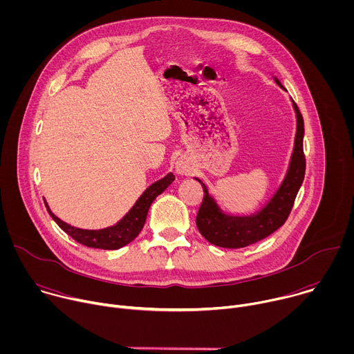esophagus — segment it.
<instances>
[{
	"label": "esophagus",
	"instance_id": "1",
	"mask_svg": "<svg viewBox=\"0 0 354 354\" xmlns=\"http://www.w3.org/2000/svg\"><path fill=\"white\" fill-rule=\"evenodd\" d=\"M175 171H176V174L180 175V176H189V175L192 174L190 164H189L187 160H185V158H179V160L176 161Z\"/></svg>",
	"mask_w": 354,
	"mask_h": 354
}]
</instances>
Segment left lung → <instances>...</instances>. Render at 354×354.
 Returning <instances> with one entry per match:
<instances>
[{"mask_svg":"<svg viewBox=\"0 0 354 354\" xmlns=\"http://www.w3.org/2000/svg\"><path fill=\"white\" fill-rule=\"evenodd\" d=\"M274 81L280 88L284 89L276 77ZM291 102L297 119V131L288 169L273 197L259 212L250 216L225 214L217 205L216 198L209 193L206 185L194 178L200 182L205 192L203 201H201L196 217V225L200 234L210 243L231 249L245 248L269 236L286 223L306 175V157L304 149H302L304 120H302V116L292 99Z\"/></svg>","mask_w":354,"mask_h":354,"instance_id":"left-lung-1","label":"left lung"}]
</instances>
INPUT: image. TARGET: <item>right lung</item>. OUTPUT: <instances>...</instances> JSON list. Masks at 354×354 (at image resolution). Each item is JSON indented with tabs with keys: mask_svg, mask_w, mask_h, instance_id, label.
Here are the masks:
<instances>
[{
	"mask_svg": "<svg viewBox=\"0 0 354 354\" xmlns=\"http://www.w3.org/2000/svg\"><path fill=\"white\" fill-rule=\"evenodd\" d=\"M174 180H175V176L172 172H169L162 179L154 182L153 185H149L144 190V193L138 197L134 206L129 210V213L120 221H118L115 225H111L102 230H82V228L73 227L64 223L63 220H60L57 216H55L53 212L50 210L48 205L46 203V200H44V205L48 214L52 216V218L57 223V225L77 242L89 248L115 250L130 243L140 234V231L145 224L147 213L151 203H153L156 197L161 194Z\"/></svg>",
	"mask_w": 354,
	"mask_h": 354,
	"instance_id": "obj_1",
	"label": "right lung"
}]
</instances>
